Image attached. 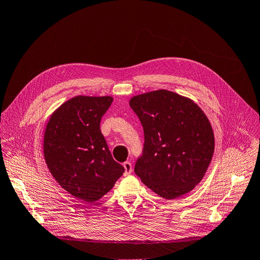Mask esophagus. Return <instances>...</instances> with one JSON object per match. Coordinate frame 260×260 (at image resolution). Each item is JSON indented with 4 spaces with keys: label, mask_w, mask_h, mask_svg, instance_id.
Here are the masks:
<instances>
[{
    "label": "esophagus",
    "mask_w": 260,
    "mask_h": 260,
    "mask_svg": "<svg viewBox=\"0 0 260 260\" xmlns=\"http://www.w3.org/2000/svg\"><path fill=\"white\" fill-rule=\"evenodd\" d=\"M122 166H123V168H125V172H123V175L129 176L132 172V164L130 162H125L122 164Z\"/></svg>",
    "instance_id": "esophagus-1"
}]
</instances>
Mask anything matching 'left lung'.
Masks as SVG:
<instances>
[{
	"label": "left lung",
	"instance_id": "left-lung-1",
	"mask_svg": "<svg viewBox=\"0 0 260 260\" xmlns=\"http://www.w3.org/2000/svg\"><path fill=\"white\" fill-rule=\"evenodd\" d=\"M129 105L145 134L135 174L168 200L191 191L215 150L214 131L203 110L190 98L163 89L133 96Z\"/></svg>",
	"mask_w": 260,
	"mask_h": 260
}]
</instances>
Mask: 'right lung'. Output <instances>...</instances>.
<instances>
[{
    "mask_svg": "<svg viewBox=\"0 0 260 260\" xmlns=\"http://www.w3.org/2000/svg\"><path fill=\"white\" fill-rule=\"evenodd\" d=\"M111 96L71 98L49 117L43 137L46 166L57 183L86 203L100 200L125 171L113 159L101 131Z\"/></svg>",
    "mask_w": 260,
    "mask_h": 260,
    "instance_id": "1",
    "label": "right lung"
}]
</instances>
